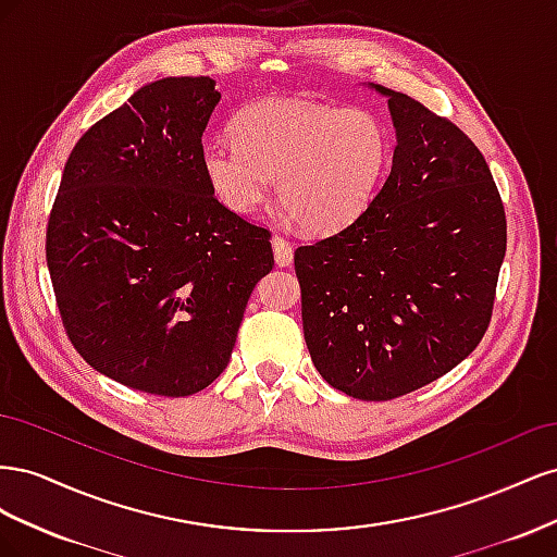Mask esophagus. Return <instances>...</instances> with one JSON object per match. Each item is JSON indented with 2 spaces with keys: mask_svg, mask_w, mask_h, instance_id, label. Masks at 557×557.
I'll return each mask as SVG.
<instances>
[{
  "mask_svg": "<svg viewBox=\"0 0 557 557\" xmlns=\"http://www.w3.org/2000/svg\"><path fill=\"white\" fill-rule=\"evenodd\" d=\"M272 248H274V260L278 267H290L293 264V246L285 242L281 234H274L272 237Z\"/></svg>",
  "mask_w": 557,
  "mask_h": 557,
  "instance_id": "34e87169",
  "label": "esophagus"
}]
</instances>
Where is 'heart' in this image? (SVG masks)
<instances>
[{
    "instance_id": "1",
    "label": "heart",
    "mask_w": 557,
    "mask_h": 557,
    "mask_svg": "<svg viewBox=\"0 0 557 557\" xmlns=\"http://www.w3.org/2000/svg\"><path fill=\"white\" fill-rule=\"evenodd\" d=\"M234 144H209L201 170L232 213L262 205L269 178L295 221L334 232L369 207L391 162V132L369 109H336L305 97L274 95L242 109Z\"/></svg>"
}]
</instances>
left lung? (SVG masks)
<instances>
[{
    "instance_id": "obj_1",
    "label": "left lung",
    "mask_w": 557,
    "mask_h": 557,
    "mask_svg": "<svg viewBox=\"0 0 557 557\" xmlns=\"http://www.w3.org/2000/svg\"><path fill=\"white\" fill-rule=\"evenodd\" d=\"M369 88L393 117L391 174L350 225L295 250V272L320 376L348 397L383 401L448 374L479 346L507 215L460 127L409 95Z\"/></svg>"
}]
</instances>
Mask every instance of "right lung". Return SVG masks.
Segmentation results:
<instances>
[{
    "label": "right lung",
    "instance_id": "obj_1",
    "mask_svg": "<svg viewBox=\"0 0 557 557\" xmlns=\"http://www.w3.org/2000/svg\"><path fill=\"white\" fill-rule=\"evenodd\" d=\"M209 76L134 92L76 141L48 218L46 260L66 334L99 374L185 397L223 374L272 234L213 197L201 134Z\"/></svg>",
    "mask_w": 557,
    "mask_h": 557
}]
</instances>
